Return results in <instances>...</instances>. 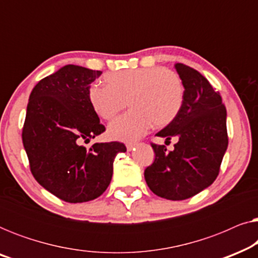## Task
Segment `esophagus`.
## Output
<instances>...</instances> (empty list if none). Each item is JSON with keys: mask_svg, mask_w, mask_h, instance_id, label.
<instances>
[{"mask_svg": "<svg viewBox=\"0 0 258 258\" xmlns=\"http://www.w3.org/2000/svg\"><path fill=\"white\" fill-rule=\"evenodd\" d=\"M136 146H137V143H128L126 144V150L132 151V150H134V148H135Z\"/></svg>", "mask_w": 258, "mask_h": 258, "instance_id": "1", "label": "esophagus"}]
</instances>
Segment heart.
Segmentation results:
<instances>
[{
	"instance_id": "b5f03b06",
	"label": "heart",
	"mask_w": 258,
	"mask_h": 258,
	"mask_svg": "<svg viewBox=\"0 0 258 258\" xmlns=\"http://www.w3.org/2000/svg\"><path fill=\"white\" fill-rule=\"evenodd\" d=\"M105 86L93 84L88 100L103 119L114 118L128 102L132 110L108 126L112 140L134 142L148 133L151 124L162 128L174 121L184 98L182 80L163 67L124 69L104 76Z\"/></svg>"
}]
</instances>
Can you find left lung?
<instances>
[{
  "mask_svg": "<svg viewBox=\"0 0 258 258\" xmlns=\"http://www.w3.org/2000/svg\"><path fill=\"white\" fill-rule=\"evenodd\" d=\"M184 98L178 115L156 135L165 142L177 140L175 149L151 143L153 164L144 178L155 195L171 201L195 196L216 179L228 147L227 110L221 95L202 74L190 67L175 66Z\"/></svg>",
  "mask_w": 258,
  "mask_h": 258,
  "instance_id": "1",
  "label": "left lung"
}]
</instances>
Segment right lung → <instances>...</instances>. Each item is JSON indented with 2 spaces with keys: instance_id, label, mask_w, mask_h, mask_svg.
Masks as SVG:
<instances>
[{
  "instance_id": "right-lung-1",
  "label": "right lung",
  "mask_w": 258,
  "mask_h": 258,
  "mask_svg": "<svg viewBox=\"0 0 258 258\" xmlns=\"http://www.w3.org/2000/svg\"><path fill=\"white\" fill-rule=\"evenodd\" d=\"M100 70L68 64L42 79L27 105L22 141L35 179L59 200L82 203L108 188L121 142H83L105 132L88 100Z\"/></svg>"
}]
</instances>
